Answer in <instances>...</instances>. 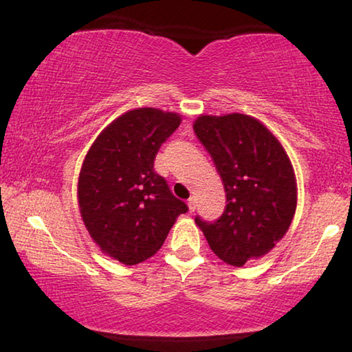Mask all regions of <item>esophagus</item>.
I'll return each mask as SVG.
<instances>
[{
  "label": "esophagus",
  "instance_id": "34e87169",
  "mask_svg": "<svg viewBox=\"0 0 352 352\" xmlns=\"http://www.w3.org/2000/svg\"><path fill=\"white\" fill-rule=\"evenodd\" d=\"M187 205H188V211L190 212H193L195 211V198H188V201H187Z\"/></svg>",
  "mask_w": 352,
  "mask_h": 352
}]
</instances>
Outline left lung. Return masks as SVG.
<instances>
[{
  "label": "left lung",
  "mask_w": 352,
  "mask_h": 352,
  "mask_svg": "<svg viewBox=\"0 0 352 352\" xmlns=\"http://www.w3.org/2000/svg\"><path fill=\"white\" fill-rule=\"evenodd\" d=\"M193 130L227 198L217 221L197 216L195 222L221 261L243 267L272 251L289 230L297 208L294 168L272 131L251 116H200Z\"/></svg>",
  "instance_id": "1"
}]
</instances>
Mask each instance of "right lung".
Listing matches in <instances>:
<instances>
[{"instance_id": "obj_1", "label": "right lung", "mask_w": 352, "mask_h": 352, "mask_svg": "<svg viewBox=\"0 0 352 352\" xmlns=\"http://www.w3.org/2000/svg\"><path fill=\"white\" fill-rule=\"evenodd\" d=\"M181 116L155 108L129 111L91 144L80 168L79 210L101 251L124 265L144 262L188 211L154 170L160 146Z\"/></svg>"}]
</instances>
